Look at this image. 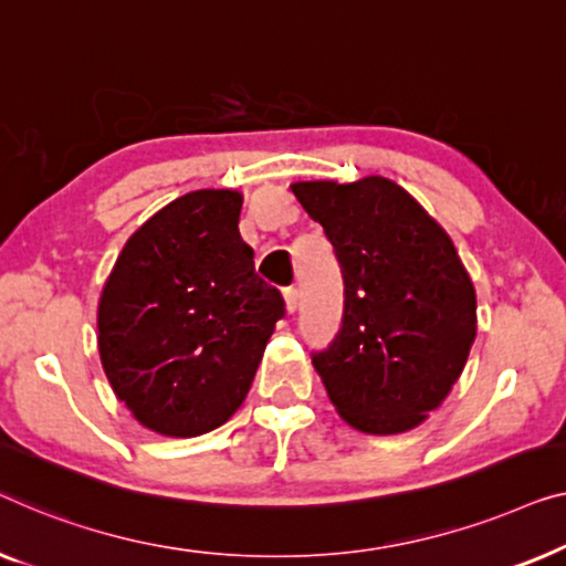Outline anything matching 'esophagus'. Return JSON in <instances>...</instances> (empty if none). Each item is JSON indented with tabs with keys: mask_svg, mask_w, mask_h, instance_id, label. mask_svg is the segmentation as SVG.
I'll return each instance as SVG.
<instances>
[{
	"mask_svg": "<svg viewBox=\"0 0 566 566\" xmlns=\"http://www.w3.org/2000/svg\"><path fill=\"white\" fill-rule=\"evenodd\" d=\"M297 305H300V294H297V290H294V286H290V290H284V307H286V313H294V310H297Z\"/></svg>",
	"mask_w": 566,
	"mask_h": 566,
	"instance_id": "obj_1",
	"label": "esophagus"
}]
</instances>
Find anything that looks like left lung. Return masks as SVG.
I'll list each match as a JSON object with an SVG mask.
<instances>
[{"instance_id":"left-lung-1","label":"left lung","mask_w":566,"mask_h":566,"mask_svg":"<svg viewBox=\"0 0 566 566\" xmlns=\"http://www.w3.org/2000/svg\"><path fill=\"white\" fill-rule=\"evenodd\" d=\"M336 249L344 325L313 366L333 408L371 436L441 408L476 338V294L446 230L392 179L294 181Z\"/></svg>"}]
</instances>
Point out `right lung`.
<instances>
[{"mask_svg": "<svg viewBox=\"0 0 566 566\" xmlns=\"http://www.w3.org/2000/svg\"><path fill=\"white\" fill-rule=\"evenodd\" d=\"M243 195L197 189L127 238L97 305L105 377L143 428L192 439L241 408L284 315L238 233Z\"/></svg>", "mask_w": 566, "mask_h": 566, "instance_id": "1", "label": "right lung"}]
</instances>
